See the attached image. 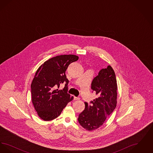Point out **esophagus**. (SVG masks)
I'll use <instances>...</instances> for the list:
<instances>
[{"label":"esophagus","instance_id":"34e87169","mask_svg":"<svg viewBox=\"0 0 153 153\" xmlns=\"http://www.w3.org/2000/svg\"><path fill=\"white\" fill-rule=\"evenodd\" d=\"M80 97H74V100H80Z\"/></svg>","mask_w":153,"mask_h":153}]
</instances>
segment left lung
Masks as SVG:
<instances>
[{
  "label": "left lung",
  "instance_id": "left-lung-1",
  "mask_svg": "<svg viewBox=\"0 0 153 153\" xmlns=\"http://www.w3.org/2000/svg\"><path fill=\"white\" fill-rule=\"evenodd\" d=\"M117 82L115 73L110 65L102 69L91 84V89L97 96L80 114L78 121L88 131H93L102 125L115 109L117 104Z\"/></svg>",
  "mask_w": 153,
  "mask_h": 153
}]
</instances>
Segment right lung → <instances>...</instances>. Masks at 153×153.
<instances>
[{"instance_id": "1", "label": "right lung", "mask_w": 153, "mask_h": 153, "mask_svg": "<svg viewBox=\"0 0 153 153\" xmlns=\"http://www.w3.org/2000/svg\"><path fill=\"white\" fill-rule=\"evenodd\" d=\"M76 55H61L45 61L36 71L31 84L32 102L38 116L45 121L56 119L73 100L68 93L69 80L65 72L70 64L77 61ZM65 84L63 90L59 85Z\"/></svg>"}]
</instances>
